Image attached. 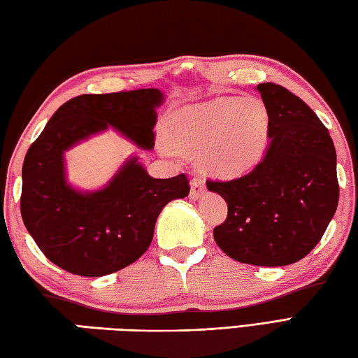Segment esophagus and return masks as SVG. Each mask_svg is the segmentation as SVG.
Wrapping results in <instances>:
<instances>
[{"label": "esophagus", "instance_id": "34e87169", "mask_svg": "<svg viewBox=\"0 0 358 358\" xmlns=\"http://www.w3.org/2000/svg\"><path fill=\"white\" fill-rule=\"evenodd\" d=\"M204 193H206L204 182H202L199 178H194L190 182V199L198 201L199 198H202V194Z\"/></svg>", "mask_w": 358, "mask_h": 358}]
</instances>
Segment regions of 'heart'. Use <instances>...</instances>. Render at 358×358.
Segmentation results:
<instances>
[{
  "label": "heart",
  "mask_w": 358,
  "mask_h": 358,
  "mask_svg": "<svg viewBox=\"0 0 358 358\" xmlns=\"http://www.w3.org/2000/svg\"><path fill=\"white\" fill-rule=\"evenodd\" d=\"M269 112L263 101L217 98L173 110L164 123L160 151L198 154L207 174L234 179L252 171L269 146Z\"/></svg>",
  "instance_id": "heart-1"
}]
</instances>
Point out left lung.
<instances>
[{
  "instance_id": "obj_1",
  "label": "left lung",
  "mask_w": 358,
  "mask_h": 358,
  "mask_svg": "<svg viewBox=\"0 0 358 358\" xmlns=\"http://www.w3.org/2000/svg\"><path fill=\"white\" fill-rule=\"evenodd\" d=\"M269 112V146L254 170L229 182L207 180L227 202L213 229L229 257L257 266H284L312 251L338 206L336 152L326 126L282 85L255 87Z\"/></svg>"
}]
</instances>
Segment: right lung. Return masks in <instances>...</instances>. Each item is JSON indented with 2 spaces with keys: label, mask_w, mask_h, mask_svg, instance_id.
<instances>
[{
  "label": "right lung",
  "mask_w": 358,
  "mask_h": 358,
  "mask_svg": "<svg viewBox=\"0 0 358 358\" xmlns=\"http://www.w3.org/2000/svg\"><path fill=\"white\" fill-rule=\"evenodd\" d=\"M159 89L80 95L50 118L23 162L22 218L46 259L65 271L99 278L136 262L150 248L168 202L190 193L185 174L154 179L131 156L98 190L66 179L65 152L109 127L140 150L154 148Z\"/></svg>",
  "instance_id": "1"
}]
</instances>
